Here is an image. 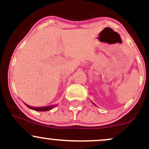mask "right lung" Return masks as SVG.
<instances>
[{
	"mask_svg": "<svg viewBox=\"0 0 149 149\" xmlns=\"http://www.w3.org/2000/svg\"><path fill=\"white\" fill-rule=\"evenodd\" d=\"M26 105L29 108H30V109H34V110H35V111H40V112H44V111L50 110V109H52V108H54L55 107H56V106H55V105H50V106L42 107H31V106H29V105H27V104H26Z\"/></svg>",
	"mask_w": 149,
	"mask_h": 149,
	"instance_id": "1",
	"label": "right lung"
}]
</instances>
